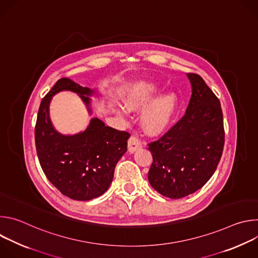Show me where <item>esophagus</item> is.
<instances>
[{
  "instance_id": "obj_1",
  "label": "esophagus",
  "mask_w": 258,
  "mask_h": 258,
  "mask_svg": "<svg viewBox=\"0 0 258 258\" xmlns=\"http://www.w3.org/2000/svg\"><path fill=\"white\" fill-rule=\"evenodd\" d=\"M142 147V142L139 138L133 136L128 139V143H127V148H128V151L131 153H134L135 151H137L138 149H140Z\"/></svg>"
}]
</instances>
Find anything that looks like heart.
Segmentation results:
<instances>
[{
	"label": "heart",
	"mask_w": 258,
	"mask_h": 258,
	"mask_svg": "<svg viewBox=\"0 0 258 258\" xmlns=\"http://www.w3.org/2000/svg\"><path fill=\"white\" fill-rule=\"evenodd\" d=\"M158 92L159 88L154 82H137L124 94V105L130 111L139 110L150 103ZM177 105L178 99L174 93H167L156 99L142 114L141 120L144 130L152 135L164 131L174 117Z\"/></svg>",
	"instance_id": "1"
}]
</instances>
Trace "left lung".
Listing matches in <instances>:
<instances>
[{
    "label": "left lung",
    "instance_id": "left-lung-1",
    "mask_svg": "<svg viewBox=\"0 0 258 258\" xmlns=\"http://www.w3.org/2000/svg\"><path fill=\"white\" fill-rule=\"evenodd\" d=\"M192 96L186 113L148 144L153 162L150 185L164 197L179 199L202 188L214 173L225 145L220 102L203 79L188 73Z\"/></svg>",
    "mask_w": 258,
    "mask_h": 258
}]
</instances>
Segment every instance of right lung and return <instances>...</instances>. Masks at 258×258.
Wrapping results in <instances>:
<instances>
[{
  "label": "right lung",
  "mask_w": 258,
  "mask_h": 258,
  "mask_svg": "<svg viewBox=\"0 0 258 258\" xmlns=\"http://www.w3.org/2000/svg\"><path fill=\"white\" fill-rule=\"evenodd\" d=\"M64 90L79 94L86 105H90L88 96L93 94L92 90L69 79H60L39 108L34 128L36 153L53 186L73 200L88 201L109 188L116 163L127 150L131 135L106 126L98 118H93L84 133L75 136L57 133L49 117V104L55 94Z\"/></svg>",
  "instance_id": "add662e5"
}]
</instances>
